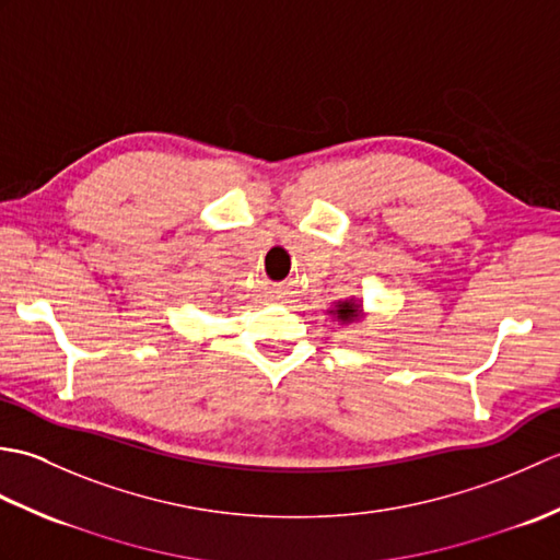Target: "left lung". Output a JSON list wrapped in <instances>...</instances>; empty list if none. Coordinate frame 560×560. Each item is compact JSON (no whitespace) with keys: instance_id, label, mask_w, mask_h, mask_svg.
<instances>
[{"instance_id":"8db88e82","label":"left lung","mask_w":560,"mask_h":560,"mask_svg":"<svg viewBox=\"0 0 560 560\" xmlns=\"http://www.w3.org/2000/svg\"><path fill=\"white\" fill-rule=\"evenodd\" d=\"M331 313H337L339 319H353V317H359V305H355V303H339L337 311H331Z\"/></svg>"}]
</instances>
